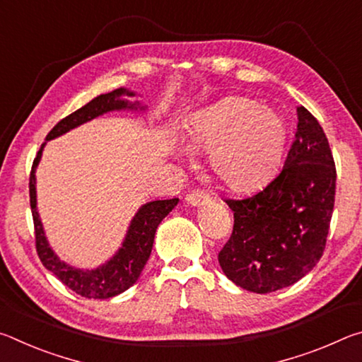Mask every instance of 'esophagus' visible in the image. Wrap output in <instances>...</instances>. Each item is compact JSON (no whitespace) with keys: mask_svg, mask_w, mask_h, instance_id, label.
Segmentation results:
<instances>
[{"mask_svg":"<svg viewBox=\"0 0 362 362\" xmlns=\"http://www.w3.org/2000/svg\"><path fill=\"white\" fill-rule=\"evenodd\" d=\"M185 201L189 206H204L209 203V196H207V193L201 192V189H194V192L185 196Z\"/></svg>","mask_w":362,"mask_h":362,"instance_id":"1","label":"esophagus"}]
</instances>
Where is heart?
I'll return each mask as SVG.
<instances>
[{"instance_id": "obj_1", "label": "heart", "mask_w": 362, "mask_h": 362, "mask_svg": "<svg viewBox=\"0 0 362 362\" xmlns=\"http://www.w3.org/2000/svg\"><path fill=\"white\" fill-rule=\"evenodd\" d=\"M196 150L209 151L211 173L225 187L244 192L265 182L283 156L287 127L281 115L246 97H226L196 112L187 124ZM177 151L188 156L187 146Z\"/></svg>"}]
</instances>
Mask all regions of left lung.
Returning <instances> with one entry per match:
<instances>
[{
  "instance_id": "obj_1",
  "label": "left lung",
  "mask_w": 362,
  "mask_h": 362,
  "mask_svg": "<svg viewBox=\"0 0 362 362\" xmlns=\"http://www.w3.org/2000/svg\"><path fill=\"white\" fill-rule=\"evenodd\" d=\"M281 173L244 199H225L235 225L218 252L226 278L268 293L311 272L326 249L337 170L326 134L305 107Z\"/></svg>"
}]
</instances>
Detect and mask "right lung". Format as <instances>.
<instances>
[{
    "instance_id": "right-lung-1",
    "label": "right lung",
    "mask_w": 362,
    "mask_h": 362,
    "mask_svg": "<svg viewBox=\"0 0 362 362\" xmlns=\"http://www.w3.org/2000/svg\"><path fill=\"white\" fill-rule=\"evenodd\" d=\"M122 94L134 95L126 89H116L108 94H102L95 99L86 103L76 112L65 116L60 119L56 126L52 127L46 136V140L56 139L62 134L69 132L73 127L83 124L86 121L94 119L95 116H100L112 110H121V108H137L136 103H129L127 100H121L119 97ZM36 153V158L33 159L32 173H30V207H32L33 216V225H35V246L36 252L42 265H45L49 272H52L56 276L62 281V283L70 287L73 292L78 296L86 298H110L118 296V293L124 292L126 289L136 283L139 279L140 273L145 267L146 260L151 254L153 241H155V233L158 225L161 220L168 216V214L174 209L179 203V198L173 199H163V201H151L140 207L136 217L132 218L129 230H127L126 240L122 243V247L116 252L112 260L107 262L95 269H78L65 262H60L59 257L52 252L46 241L45 231H42V225L36 211V188H35V169L38 166L41 153Z\"/></svg>"
}]
</instances>
